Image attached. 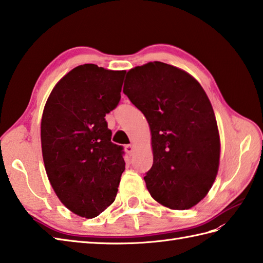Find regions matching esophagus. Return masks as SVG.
Returning a JSON list of instances; mask_svg holds the SVG:
<instances>
[{
    "label": "esophagus",
    "instance_id": "1",
    "mask_svg": "<svg viewBox=\"0 0 263 263\" xmlns=\"http://www.w3.org/2000/svg\"><path fill=\"white\" fill-rule=\"evenodd\" d=\"M125 151L128 155H132L134 153V145L133 144L125 145Z\"/></svg>",
    "mask_w": 263,
    "mask_h": 263
}]
</instances>
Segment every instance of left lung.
I'll list each match as a JSON object with an SVG mask.
<instances>
[{
	"label": "left lung",
	"mask_w": 263,
	"mask_h": 263,
	"mask_svg": "<svg viewBox=\"0 0 263 263\" xmlns=\"http://www.w3.org/2000/svg\"><path fill=\"white\" fill-rule=\"evenodd\" d=\"M124 93L151 128L153 165L144 177L151 196L170 209L194 207L219 165V133L206 92L182 69L151 62L128 71Z\"/></svg>",
	"instance_id": "obj_1"
}]
</instances>
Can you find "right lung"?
Masks as SVG:
<instances>
[{
    "label": "right lung",
    "mask_w": 263,
    "mask_h": 263,
    "mask_svg": "<svg viewBox=\"0 0 263 263\" xmlns=\"http://www.w3.org/2000/svg\"><path fill=\"white\" fill-rule=\"evenodd\" d=\"M125 73L80 65L55 85L44 109L46 172L64 206L81 217L111 205L125 171L122 146L111 142L104 119L118 106Z\"/></svg>",
    "instance_id": "obj_1"
}]
</instances>
